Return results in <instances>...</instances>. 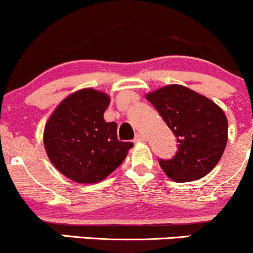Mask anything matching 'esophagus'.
<instances>
[{
	"mask_svg": "<svg viewBox=\"0 0 253 253\" xmlns=\"http://www.w3.org/2000/svg\"><path fill=\"white\" fill-rule=\"evenodd\" d=\"M147 141V138H145L144 136H143L142 133H137L136 134V138H134V142L136 143H144Z\"/></svg>",
	"mask_w": 253,
	"mask_h": 253,
	"instance_id": "34e87169",
	"label": "esophagus"
}]
</instances>
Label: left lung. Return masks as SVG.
<instances>
[{
  "label": "left lung",
  "mask_w": 253,
  "mask_h": 253,
  "mask_svg": "<svg viewBox=\"0 0 253 253\" xmlns=\"http://www.w3.org/2000/svg\"><path fill=\"white\" fill-rule=\"evenodd\" d=\"M177 138L170 160L159 159L163 171L175 182L208 175L220 160L228 142V119L220 106L192 89L170 84L145 94Z\"/></svg>",
  "instance_id": "1"
}]
</instances>
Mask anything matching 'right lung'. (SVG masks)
Returning a JSON list of instances; mask_svg holds the SVG:
<instances>
[{
  "label": "right lung",
  "mask_w": 253,
  "mask_h": 253,
  "mask_svg": "<svg viewBox=\"0 0 253 253\" xmlns=\"http://www.w3.org/2000/svg\"><path fill=\"white\" fill-rule=\"evenodd\" d=\"M110 96L84 88L66 96L48 117L44 147L53 167L78 183L103 181L122 164L132 142L117 139L116 122L104 112Z\"/></svg>",
  "instance_id": "right-lung-1"
}]
</instances>
